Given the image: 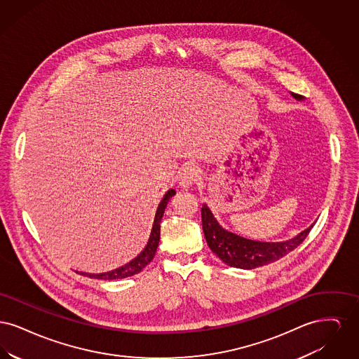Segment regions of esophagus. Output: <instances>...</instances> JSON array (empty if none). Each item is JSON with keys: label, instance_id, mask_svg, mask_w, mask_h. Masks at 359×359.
Masks as SVG:
<instances>
[{"label": "esophagus", "instance_id": "34e87169", "mask_svg": "<svg viewBox=\"0 0 359 359\" xmlns=\"http://www.w3.org/2000/svg\"><path fill=\"white\" fill-rule=\"evenodd\" d=\"M199 177L201 171L194 165H188L179 172V184L183 188L191 187Z\"/></svg>", "mask_w": 359, "mask_h": 359}]
</instances>
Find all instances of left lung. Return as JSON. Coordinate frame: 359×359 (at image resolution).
<instances>
[{
	"label": "left lung",
	"instance_id": "8db88e82",
	"mask_svg": "<svg viewBox=\"0 0 359 359\" xmlns=\"http://www.w3.org/2000/svg\"><path fill=\"white\" fill-rule=\"evenodd\" d=\"M292 95L296 100H302L297 94ZM202 226L207 245L212 253H215L229 266L239 269H255L287 256L307 238L311 229L313 227V224H311L297 237L285 242H259L239 237L224 230L205 205H202Z\"/></svg>",
	"mask_w": 359,
	"mask_h": 359
}]
</instances>
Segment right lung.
I'll return each mask as SVG.
<instances>
[{"mask_svg":"<svg viewBox=\"0 0 359 359\" xmlns=\"http://www.w3.org/2000/svg\"><path fill=\"white\" fill-rule=\"evenodd\" d=\"M175 194H176V191L171 188V189L167 191V194H165L164 198L161 199L160 205H158L157 210H156L154 227H152V231H151L149 241H148L145 249H144L135 259H132L129 264L121 266L118 269H114V271H111V272H106V273L100 274H81L87 276V277H90V278H98V280H116V278H125V277H130V276H133V274L140 273V272L154 259L156 250H157V246H158V241H160V222H161V218H163V215H164L165 207H167L170 199H171Z\"/></svg>","mask_w":359,"mask_h":359,"instance_id":"1","label":"right lung"}]
</instances>
